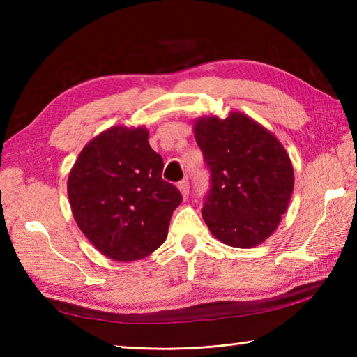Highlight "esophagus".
Listing matches in <instances>:
<instances>
[{"label": "esophagus", "instance_id": "obj_1", "mask_svg": "<svg viewBox=\"0 0 357 357\" xmlns=\"http://www.w3.org/2000/svg\"><path fill=\"white\" fill-rule=\"evenodd\" d=\"M178 188H179L181 195H183V198L185 199L187 196H188V192H190V184H188V181H187V179L179 181V183H178Z\"/></svg>", "mask_w": 357, "mask_h": 357}]
</instances>
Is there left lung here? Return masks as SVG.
I'll return each instance as SVG.
<instances>
[{
  "instance_id": "obj_1",
  "label": "left lung",
  "mask_w": 357,
  "mask_h": 357,
  "mask_svg": "<svg viewBox=\"0 0 357 357\" xmlns=\"http://www.w3.org/2000/svg\"><path fill=\"white\" fill-rule=\"evenodd\" d=\"M195 139L210 169L202 218L224 244L250 248L270 238L288 208L294 172L275 135L241 112L195 121Z\"/></svg>"
}]
</instances>
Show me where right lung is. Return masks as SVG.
Returning <instances> with one entry per match:
<instances>
[{"label":"right lung","instance_id":"right-lung-1","mask_svg":"<svg viewBox=\"0 0 357 357\" xmlns=\"http://www.w3.org/2000/svg\"><path fill=\"white\" fill-rule=\"evenodd\" d=\"M161 155L146 127L113 126L81 150L69 181L70 208L104 256L132 262L162 245L183 196L162 179Z\"/></svg>","mask_w":357,"mask_h":357}]
</instances>
